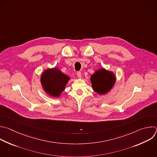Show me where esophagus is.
I'll return each mask as SVG.
<instances>
[{"label":"esophagus","instance_id":"1","mask_svg":"<svg viewBox=\"0 0 157 157\" xmlns=\"http://www.w3.org/2000/svg\"><path fill=\"white\" fill-rule=\"evenodd\" d=\"M77 76H78V77L79 78H82L81 73V72H79V71L77 72Z\"/></svg>","mask_w":157,"mask_h":157}]
</instances>
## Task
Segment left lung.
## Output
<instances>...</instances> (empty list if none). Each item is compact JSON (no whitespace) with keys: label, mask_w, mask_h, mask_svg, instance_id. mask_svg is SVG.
Segmentation results:
<instances>
[{"label":"left lung","mask_w":157,"mask_h":157,"mask_svg":"<svg viewBox=\"0 0 157 157\" xmlns=\"http://www.w3.org/2000/svg\"><path fill=\"white\" fill-rule=\"evenodd\" d=\"M90 78L93 90L99 95L107 94L113 88L116 82V76L113 72L104 68L95 71Z\"/></svg>","instance_id":"obj_1"}]
</instances>
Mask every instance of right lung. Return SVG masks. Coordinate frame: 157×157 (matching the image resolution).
I'll return each mask as SVG.
<instances>
[{
    "label": "right lung",
    "instance_id": "1",
    "mask_svg": "<svg viewBox=\"0 0 157 157\" xmlns=\"http://www.w3.org/2000/svg\"><path fill=\"white\" fill-rule=\"evenodd\" d=\"M70 78L58 68L45 70L40 76V84L44 90L50 96L58 98L65 89Z\"/></svg>",
    "mask_w": 157,
    "mask_h": 157
}]
</instances>
